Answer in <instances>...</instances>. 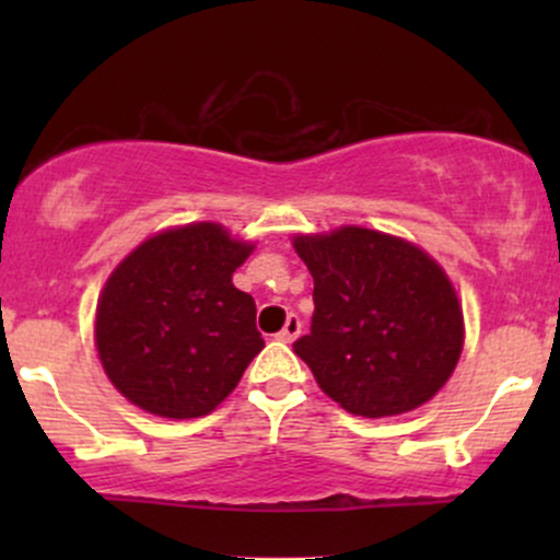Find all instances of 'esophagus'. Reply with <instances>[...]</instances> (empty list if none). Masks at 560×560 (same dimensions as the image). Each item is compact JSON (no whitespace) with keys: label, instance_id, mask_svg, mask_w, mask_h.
<instances>
[{"label":"esophagus","instance_id":"1","mask_svg":"<svg viewBox=\"0 0 560 560\" xmlns=\"http://www.w3.org/2000/svg\"><path fill=\"white\" fill-rule=\"evenodd\" d=\"M300 331H302V320L294 316V313H289L284 329L276 334V339H281V342H294V339L300 337Z\"/></svg>","mask_w":560,"mask_h":560}]
</instances>
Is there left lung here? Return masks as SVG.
<instances>
[{"instance_id":"left-lung-1","label":"left lung","mask_w":560,"mask_h":560,"mask_svg":"<svg viewBox=\"0 0 560 560\" xmlns=\"http://www.w3.org/2000/svg\"><path fill=\"white\" fill-rule=\"evenodd\" d=\"M294 249L316 302L294 352L318 387L365 419L432 400L464 350V311L447 273L416 244L361 226L300 234Z\"/></svg>"}]
</instances>
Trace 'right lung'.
Returning <instances> with one entry per match:
<instances>
[{
    "label": "right lung",
    "mask_w": 560,
    "mask_h": 560,
    "mask_svg": "<svg viewBox=\"0 0 560 560\" xmlns=\"http://www.w3.org/2000/svg\"><path fill=\"white\" fill-rule=\"evenodd\" d=\"M249 253L218 223H189L141 242L115 268L94 339L126 400L163 419H199L226 400L266 345L255 300L231 284Z\"/></svg>",
    "instance_id": "1"
}]
</instances>
